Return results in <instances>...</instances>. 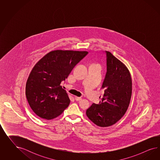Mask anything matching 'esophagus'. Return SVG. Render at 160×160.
<instances>
[{
	"mask_svg": "<svg viewBox=\"0 0 160 160\" xmlns=\"http://www.w3.org/2000/svg\"><path fill=\"white\" fill-rule=\"evenodd\" d=\"M75 100H76V101H80V100H82V97L75 96Z\"/></svg>",
	"mask_w": 160,
	"mask_h": 160,
	"instance_id": "obj_1",
	"label": "esophagus"
}]
</instances>
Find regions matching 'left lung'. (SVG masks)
<instances>
[{
  "label": "left lung",
  "mask_w": 160,
  "mask_h": 160,
  "mask_svg": "<svg viewBox=\"0 0 160 160\" xmlns=\"http://www.w3.org/2000/svg\"><path fill=\"white\" fill-rule=\"evenodd\" d=\"M107 72L102 88L104 93L98 104L92 103L86 110L88 118L96 125L106 127L119 121L127 112L132 94V80L126 66L106 51Z\"/></svg>",
  "instance_id": "1"
}]
</instances>
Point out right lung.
Here are the masks:
<instances>
[{
	"mask_svg": "<svg viewBox=\"0 0 160 160\" xmlns=\"http://www.w3.org/2000/svg\"><path fill=\"white\" fill-rule=\"evenodd\" d=\"M88 52L56 50L35 64L26 84L29 106L38 116L52 120L60 116L70 100L60 84Z\"/></svg>",
	"mask_w": 160,
	"mask_h": 160,
	"instance_id": "obj_1",
	"label": "right lung"
}]
</instances>
